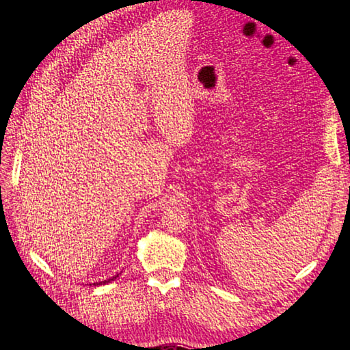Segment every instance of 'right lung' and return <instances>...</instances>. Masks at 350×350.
I'll use <instances>...</instances> for the list:
<instances>
[{"label":"right lung","mask_w":350,"mask_h":350,"mask_svg":"<svg viewBox=\"0 0 350 350\" xmlns=\"http://www.w3.org/2000/svg\"><path fill=\"white\" fill-rule=\"evenodd\" d=\"M118 276V275H117ZM117 276H112V278H109V280H106V281H102V282H98L97 286H102V284H108V282H111V281H114ZM94 286H96V282H94Z\"/></svg>","instance_id":"add662e5"}]
</instances>
